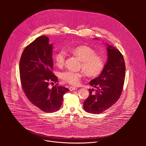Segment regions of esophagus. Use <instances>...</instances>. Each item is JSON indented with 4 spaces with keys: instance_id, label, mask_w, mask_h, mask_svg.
Instances as JSON below:
<instances>
[{
    "instance_id": "1",
    "label": "esophagus",
    "mask_w": 146,
    "mask_h": 146,
    "mask_svg": "<svg viewBox=\"0 0 146 146\" xmlns=\"http://www.w3.org/2000/svg\"><path fill=\"white\" fill-rule=\"evenodd\" d=\"M78 89V88L76 87H75V86H70L69 88V90L70 91H72V90H76Z\"/></svg>"
}]
</instances>
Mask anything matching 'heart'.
Instances as JSON below:
<instances>
[{"instance_id": "heart-1", "label": "heart", "mask_w": 146, "mask_h": 146, "mask_svg": "<svg viewBox=\"0 0 146 146\" xmlns=\"http://www.w3.org/2000/svg\"><path fill=\"white\" fill-rule=\"evenodd\" d=\"M72 52L81 60L80 68H83L88 76H97L101 73L104 66L102 56L96 54L94 50L89 46L81 45L72 49ZM67 53L64 49L60 50L55 56V61L59 67L63 66L66 61ZM83 71H75L66 70L61 73V78L64 83L77 85L83 76Z\"/></svg>"}]
</instances>
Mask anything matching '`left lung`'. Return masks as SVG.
I'll use <instances>...</instances> for the list:
<instances>
[{"instance_id": "left-lung-1", "label": "left lung", "mask_w": 146, "mask_h": 146, "mask_svg": "<svg viewBox=\"0 0 146 146\" xmlns=\"http://www.w3.org/2000/svg\"><path fill=\"white\" fill-rule=\"evenodd\" d=\"M107 51L108 58L103 71L89 82L96 89L95 92L94 89H89L90 95L84 102V110L88 113L99 114L108 109L118 101L123 91L125 76L123 56L108 44Z\"/></svg>"}]
</instances>
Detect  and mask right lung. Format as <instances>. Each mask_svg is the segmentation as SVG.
I'll list each match as a JSON object with an SVG mask.
<instances>
[{
    "mask_svg": "<svg viewBox=\"0 0 146 146\" xmlns=\"http://www.w3.org/2000/svg\"><path fill=\"white\" fill-rule=\"evenodd\" d=\"M52 50L49 38L39 36L25 48L20 61L21 85L26 96L32 104L45 112L58 110L63 95L69 91L62 86L49 88V84L58 82L52 72Z\"/></svg>",
    "mask_w": 146,
    "mask_h": 146,
    "instance_id": "1",
    "label": "right lung"
}]
</instances>
